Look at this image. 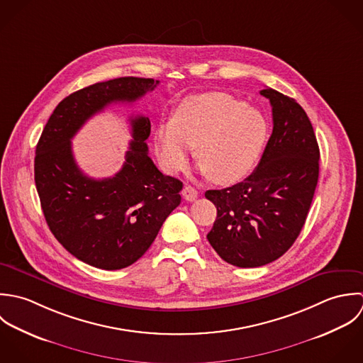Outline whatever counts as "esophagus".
Instances as JSON below:
<instances>
[{"label":"esophagus","instance_id":"1","mask_svg":"<svg viewBox=\"0 0 363 363\" xmlns=\"http://www.w3.org/2000/svg\"><path fill=\"white\" fill-rule=\"evenodd\" d=\"M182 196L188 201V202H192V201H195L196 198H198V191L194 188V186H185L184 189H182Z\"/></svg>","mask_w":363,"mask_h":363}]
</instances>
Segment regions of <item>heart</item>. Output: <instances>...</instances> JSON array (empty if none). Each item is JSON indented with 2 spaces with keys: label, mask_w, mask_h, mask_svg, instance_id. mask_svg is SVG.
Wrapping results in <instances>:
<instances>
[{
  "label": "heart",
  "mask_w": 363,
  "mask_h": 363,
  "mask_svg": "<svg viewBox=\"0 0 363 363\" xmlns=\"http://www.w3.org/2000/svg\"><path fill=\"white\" fill-rule=\"evenodd\" d=\"M268 136V122L254 106L225 92H203L181 101L172 119L155 129L162 168L175 174L188 165L192 147L201 171L220 184L244 179L257 164Z\"/></svg>",
  "instance_id": "1"
}]
</instances>
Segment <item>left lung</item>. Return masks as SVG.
<instances>
[{
  "mask_svg": "<svg viewBox=\"0 0 363 363\" xmlns=\"http://www.w3.org/2000/svg\"><path fill=\"white\" fill-rule=\"evenodd\" d=\"M274 129L254 172L230 188L206 191L218 218L208 240L225 262L257 268L282 257L298 237L318 181L320 150L304 109L272 88Z\"/></svg>",
  "mask_w": 363,
  "mask_h": 363,
  "instance_id": "8db88e82",
  "label": "left lung"
}]
</instances>
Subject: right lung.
<instances>
[{"label":"right lung","instance_id":"add662e5","mask_svg":"<svg viewBox=\"0 0 363 363\" xmlns=\"http://www.w3.org/2000/svg\"><path fill=\"white\" fill-rule=\"evenodd\" d=\"M158 82L121 77L73 92L56 106L36 145L35 184L50 231L75 258L99 269L126 268L145 254L181 203L182 182L148 157L145 116L130 118V147L111 178L86 177L75 164L72 139L108 105L135 102Z\"/></svg>","mask_w":363,"mask_h":363}]
</instances>
